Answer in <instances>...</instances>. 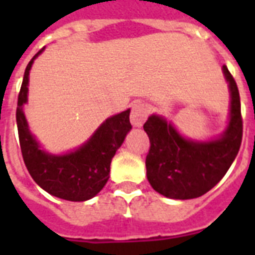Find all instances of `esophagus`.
I'll return each mask as SVG.
<instances>
[{
  "label": "esophagus",
  "mask_w": 255,
  "mask_h": 255,
  "mask_svg": "<svg viewBox=\"0 0 255 255\" xmlns=\"http://www.w3.org/2000/svg\"><path fill=\"white\" fill-rule=\"evenodd\" d=\"M148 116V110L143 103H135L131 111V123L133 127H141Z\"/></svg>",
  "instance_id": "obj_1"
}]
</instances>
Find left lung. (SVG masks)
Wrapping results in <instances>:
<instances>
[{"instance_id":"8db88e82","label":"left lung","mask_w":255,"mask_h":255,"mask_svg":"<svg viewBox=\"0 0 255 255\" xmlns=\"http://www.w3.org/2000/svg\"><path fill=\"white\" fill-rule=\"evenodd\" d=\"M230 90L229 126L218 139L193 141L185 139L163 116L152 115L144 124L149 137L145 159L147 178L165 197L189 200L209 192L236 159L242 141L241 102L237 83L224 65Z\"/></svg>"}]
</instances>
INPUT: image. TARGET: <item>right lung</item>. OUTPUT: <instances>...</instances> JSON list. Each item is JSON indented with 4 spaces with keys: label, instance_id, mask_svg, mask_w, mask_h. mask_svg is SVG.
Instances as JSON below:
<instances>
[{
    "label": "right lung",
    "instance_id": "obj_1",
    "mask_svg": "<svg viewBox=\"0 0 255 255\" xmlns=\"http://www.w3.org/2000/svg\"><path fill=\"white\" fill-rule=\"evenodd\" d=\"M43 49L29 62L18 95L15 118L22 157L30 176L47 193L67 201H86L99 193L110 178L112 157L132 128L129 110L108 118L90 140L74 152L51 155L41 149L29 131L23 104L27 102L29 71Z\"/></svg>",
    "mask_w": 255,
    "mask_h": 255
}]
</instances>
